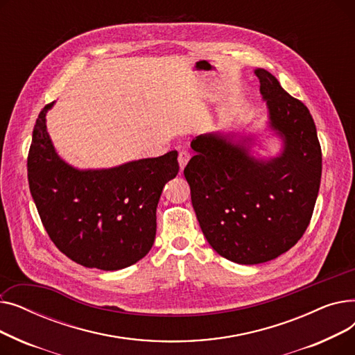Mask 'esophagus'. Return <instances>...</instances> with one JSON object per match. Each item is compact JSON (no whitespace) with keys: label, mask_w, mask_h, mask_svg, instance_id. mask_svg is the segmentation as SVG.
<instances>
[{"label":"esophagus","mask_w":355,"mask_h":355,"mask_svg":"<svg viewBox=\"0 0 355 355\" xmlns=\"http://www.w3.org/2000/svg\"><path fill=\"white\" fill-rule=\"evenodd\" d=\"M189 159H190V153H189V151H185V149H181L180 154H178V164H180L181 171L184 170L185 165H187Z\"/></svg>","instance_id":"obj_1"}]
</instances>
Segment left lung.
<instances>
[{
  "instance_id": "obj_1",
  "label": "left lung",
  "mask_w": 355,
  "mask_h": 355,
  "mask_svg": "<svg viewBox=\"0 0 355 355\" xmlns=\"http://www.w3.org/2000/svg\"><path fill=\"white\" fill-rule=\"evenodd\" d=\"M270 126L284 138L282 154L253 158L243 142L218 134L191 142L184 168L202 234L223 257L240 265L268 262L297 243L318 197L322 153L308 107L265 69H256Z\"/></svg>"
}]
</instances>
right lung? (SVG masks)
Instances as JSON below:
<instances>
[{
    "label": "right lung",
    "mask_w": 355,
    "mask_h": 355,
    "mask_svg": "<svg viewBox=\"0 0 355 355\" xmlns=\"http://www.w3.org/2000/svg\"><path fill=\"white\" fill-rule=\"evenodd\" d=\"M46 105L33 129L28 185L43 226L62 253L85 268L118 270L151 250L164 185L178 174L177 151L109 170L80 171L55 154Z\"/></svg>",
    "instance_id": "obj_1"
}]
</instances>
